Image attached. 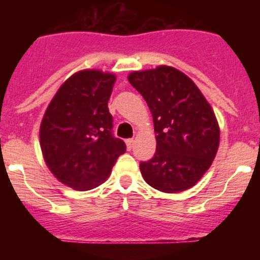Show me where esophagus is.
<instances>
[{"label": "esophagus", "mask_w": 260, "mask_h": 260, "mask_svg": "<svg viewBox=\"0 0 260 260\" xmlns=\"http://www.w3.org/2000/svg\"><path fill=\"white\" fill-rule=\"evenodd\" d=\"M134 143H135L134 139H127V141H126V146H127L128 150H132L133 147H134Z\"/></svg>", "instance_id": "obj_1"}]
</instances>
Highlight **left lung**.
Instances as JSON below:
<instances>
[{"label":"left lung","mask_w":260,"mask_h":260,"mask_svg":"<svg viewBox=\"0 0 260 260\" xmlns=\"http://www.w3.org/2000/svg\"><path fill=\"white\" fill-rule=\"evenodd\" d=\"M128 82L153 117L156 152L139 164L146 182L162 192H178L198 182L219 148L220 130L212 108L195 83L169 66L135 71Z\"/></svg>","instance_id":"left-lung-1"}]
</instances>
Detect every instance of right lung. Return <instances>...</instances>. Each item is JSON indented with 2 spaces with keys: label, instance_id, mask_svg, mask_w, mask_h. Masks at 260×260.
I'll list each match as a JSON object with an SVG mask.
<instances>
[{
  "label": "right lung",
  "instance_id": "right-lung-1",
  "mask_svg": "<svg viewBox=\"0 0 260 260\" xmlns=\"http://www.w3.org/2000/svg\"><path fill=\"white\" fill-rule=\"evenodd\" d=\"M116 77L79 71L59 87L40 126L45 162L57 180L73 189L102 185L126 144L113 135L108 100Z\"/></svg>",
  "mask_w": 260,
  "mask_h": 260
}]
</instances>
